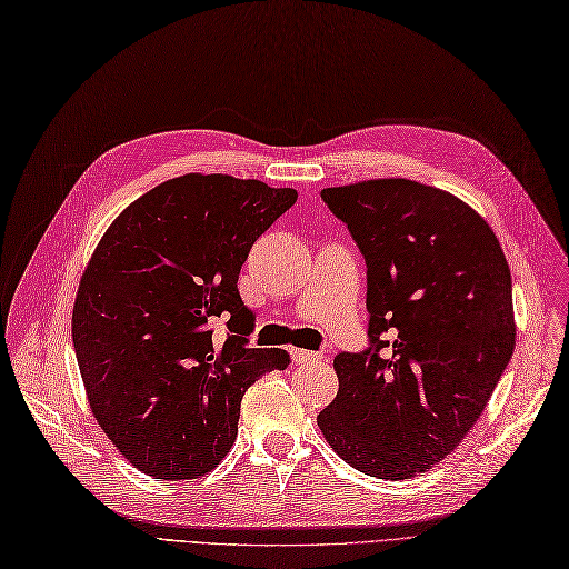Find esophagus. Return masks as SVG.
<instances>
[{"label":"esophagus","instance_id":"esophagus-1","mask_svg":"<svg viewBox=\"0 0 569 569\" xmlns=\"http://www.w3.org/2000/svg\"><path fill=\"white\" fill-rule=\"evenodd\" d=\"M291 358L297 365H316L318 360H322L320 352H312V350H301V348H293L291 350Z\"/></svg>","mask_w":569,"mask_h":569}]
</instances>
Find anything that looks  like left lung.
Here are the masks:
<instances>
[{"label":"left lung","instance_id":"left-lung-1","mask_svg":"<svg viewBox=\"0 0 569 569\" xmlns=\"http://www.w3.org/2000/svg\"><path fill=\"white\" fill-rule=\"evenodd\" d=\"M320 194L367 263L369 346L335 358L339 393L318 426L360 473L415 478L455 452L513 356L511 270L480 213L433 186Z\"/></svg>","mask_w":569,"mask_h":569}]
</instances>
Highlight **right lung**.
<instances>
[{
    "instance_id": "add662e5",
    "label": "right lung",
    "mask_w": 569,
    "mask_h": 569,
    "mask_svg": "<svg viewBox=\"0 0 569 569\" xmlns=\"http://www.w3.org/2000/svg\"><path fill=\"white\" fill-rule=\"evenodd\" d=\"M297 198L253 179L186 173L131 202L98 242L77 289L72 343L96 421L139 471L209 473L238 438L244 390L287 369V350L249 348L257 316L238 278ZM219 323L223 338L212 335Z\"/></svg>"
}]
</instances>
